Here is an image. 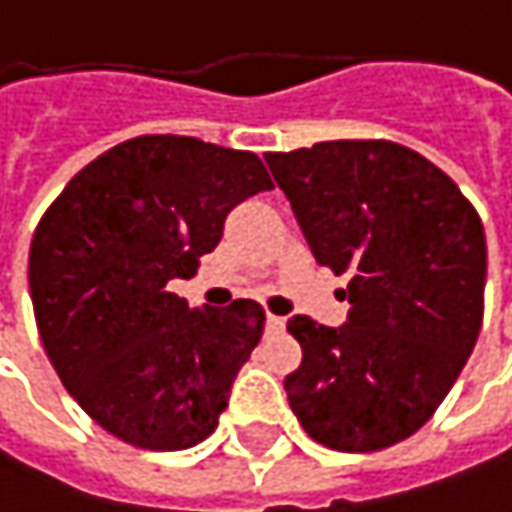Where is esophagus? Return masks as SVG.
<instances>
[{
    "instance_id": "esophagus-1",
    "label": "esophagus",
    "mask_w": 512,
    "mask_h": 512,
    "mask_svg": "<svg viewBox=\"0 0 512 512\" xmlns=\"http://www.w3.org/2000/svg\"><path fill=\"white\" fill-rule=\"evenodd\" d=\"M284 327H286V318L272 316V313L266 316V330H269V333H281Z\"/></svg>"
}]
</instances>
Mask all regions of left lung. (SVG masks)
<instances>
[{
    "label": "left lung",
    "instance_id": "8db88e82",
    "mask_svg": "<svg viewBox=\"0 0 512 512\" xmlns=\"http://www.w3.org/2000/svg\"><path fill=\"white\" fill-rule=\"evenodd\" d=\"M316 263L350 272L347 321L292 316L304 350L284 379L304 432L339 452L414 435L443 403L484 316L487 240L458 185L394 141L266 153Z\"/></svg>",
    "mask_w": 512,
    "mask_h": 512
}]
</instances>
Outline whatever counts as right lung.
I'll return each instance as SVG.
<instances>
[{"label": "right lung", "instance_id": "add662e5", "mask_svg": "<svg viewBox=\"0 0 512 512\" xmlns=\"http://www.w3.org/2000/svg\"><path fill=\"white\" fill-rule=\"evenodd\" d=\"M269 188L255 153L138 136L83 167L43 214L28 255L37 330L66 391L109 435L170 452L217 429L263 307L191 310L167 281L191 278L228 214Z\"/></svg>", "mask_w": 512, "mask_h": 512}]
</instances>
